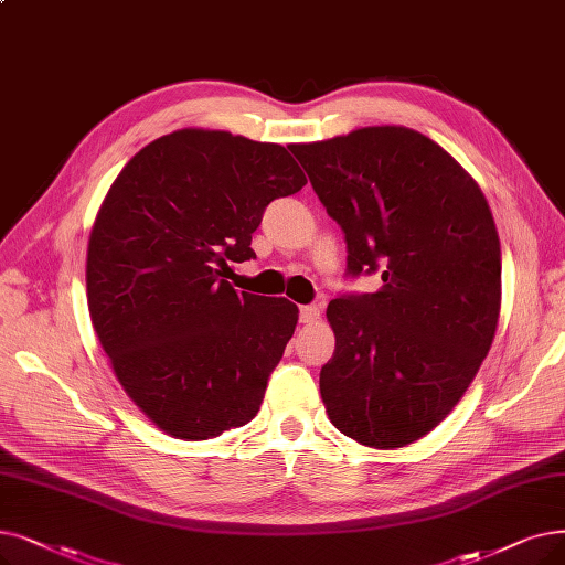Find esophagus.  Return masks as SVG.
Masks as SVG:
<instances>
[{
  "label": "esophagus",
  "mask_w": 565,
  "mask_h": 565,
  "mask_svg": "<svg viewBox=\"0 0 565 565\" xmlns=\"http://www.w3.org/2000/svg\"><path fill=\"white\" fill-rule=\"evenodd\" d=\"M318 318H321V307H318V305L300 307V323L309 326V323H316Z\"/></svg>",
  "instance_id": "obj_1"
}]
</instances>
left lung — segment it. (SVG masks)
Returning a JSON list of instances; mask_svg holds the SVG:
<instances>
[{
	"label": "left lung",
	"mask_w": 565,
	"mask_h": 565,
	"mask_svg": "<svg viewBox=\"0 0 565 565\" xmlns=\"http://www.w3.org/2000/svg\"><path fill=\"white\" fill-rule=\"evenodd\" d=\"M347 239V275L376 292L328 305L334 355L321 370L332 425L370 448H404L461 399L492 347L501 244L473 178L406 127L290 145Z\"/></svg>",
	"instance_id": "left-lung-1"
}]
</instances>
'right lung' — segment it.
Wrapping results in <instances>:
<instances>
[{
    "mask_svg": "<svg viewBox=\"0 0 565 565\" xmlns=\"http://www.w3.org/2000/svg\"><path fill=\"white\" fill-rule=\"evenodd\" d=\"M307 178L275 142L180 129L121 168L87 247V305L113 370L166 434L207 440L247 425L298 326L286 298L237 292L228 260Z\"/></svg>",
    "mask_w": 565,
    "mask_h": 565,
    "instance_id": "1",
    "label": "right lung"
}]
</instances>
